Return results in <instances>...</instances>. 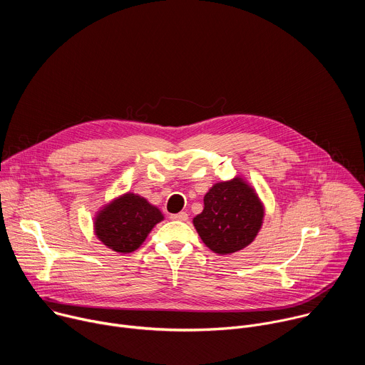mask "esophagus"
Masks as SVG:
<instances>
[{"instance_id": "esophagus-1", "label": "esophagus", "mask_w": 365, "mask_h": 365, "mask_svg": "<svg viewBox=\"0 0 365 365\" xmlns=\"http://www.w3.org/2000/svg\"><path fill=\"white\" fill-rule=\"evenodd\" d=\"M170 220H173V221H187V214L186 212L173 214V215H170Z\"/></svg>"}]
</instances>
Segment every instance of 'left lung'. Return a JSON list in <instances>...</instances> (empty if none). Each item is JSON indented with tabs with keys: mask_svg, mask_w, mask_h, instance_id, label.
I'll use <instances>...</instances> for the list:
<instances>
[{
	"mask_svg": "<svg viewBox=\"0 0 365 365\" xmlns=\"http://www.w3.org/2000/svg\"><path fill=\"white\" fill-rule=\"evenodd\" d=\"M264 203L241 176L218 182L203 196V211L193 218L203 244L220 255L250 245L262 230Z\"/></svg>",
	"mask_w": 365,
	"mask_h": 365,
	"instance_id": "1",
	"label": "left lung"
}]
</instances>
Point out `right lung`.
<instances>
[{"label":"right lung","mask_w":365,"mask_h":365,"mask_svg":"<svg viewBox=\"0 0 365 365\" xmlns=\"http://www.w3.org/2000/svg\"><path fill=\"white\" fill-rule=\"evenodd\" d=\"M163 220L165 215L158 206L127 192L99 207L93 218V232L110 250L127 254L140 248L151 230Z\"/></svg>","instance_id":"1"}]
</instances>
